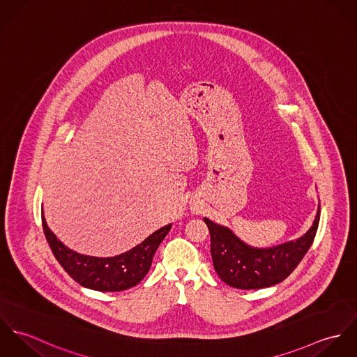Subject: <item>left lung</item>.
<instances>
[{"instance_id": "obj_1", "label": "left lung", "mask_w": 357, "mask_h": 357, "mask_svg": "<svg viewBox=\"0 0 357 357\" xmlns=\"http://www.w3.org/2000/svg\"><path fill=\"white\" fill-rule=\"evenodd\" d=\"M320 220V204L312 227L296 239L273 248L258 249L239 239L228 227L204 217L210 232V253L220 279L242 290L264 289L284 280L309 250Z\"/></svg>"}]
</instances>
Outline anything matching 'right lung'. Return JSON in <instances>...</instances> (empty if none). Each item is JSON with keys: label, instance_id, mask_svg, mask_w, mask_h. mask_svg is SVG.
<instances>
[{"label": "right lung", "instance_id": "1", "mask_svg": "<svg viewBox=\"0 0 357 357\" xmlns=\"http://www.w3.org/2000/svg\"><path fill=\"white\" fill-rule=\"evenodd\" d=\"M43 228L52 253L63 269L81 286L104 293L128 290L144 279L151 268L153 255L172 228V224L155 231L146 241L126 253L105 258L79 255L68 249L52 232L44 213Z\"/></svg>", "mask_w": 357, "mask_h": 357}]
</instances>
